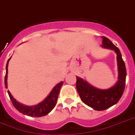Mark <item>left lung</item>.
Listing matches in <instances>:
<instances>
[{
    "label": "left lung",
    "instance_id": "left-lung-1",
    "mask_svg": "<svg viewBox=\"0 0 135 135\" xmlns=\"http://www.w3.org/2000/svg\"><path fill=\"white\" fill-rule=\"evenodd\" d=\"M103 48L115 51L118 66V81L115 86L106 90L97 89L83 79L76 76V88L81 101L96 110H104L118 102L124 91L126 69L120 51L108 38L102 36Z\"/></svg>",
    "mask_w": 135,
    "mask_h": 135
}]
</instances>
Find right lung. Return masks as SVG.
I'll use <instances>...</instances> for the list:
<instances>
[{"label": "right lung", "instance_id": "add662e5", "mask_svg": "<svg viewBox=\"0 0 135 135\" xmlns=\"http://www.w3.org/2000/svg\"><path fill=\"white\" fill-rule=\"evenodd\" d=\"M11 57L8 60L6 64V74H5V77H4V85H5L6 89H7V80L8 64H9V61L11 59ZM62 84H63V81H61L59 84H57L53 89L50 94L46 97V99L45 100L42 101V102L39 103L37 105L31 106H25V105H23V104L18 102L13 98V96L12 95V94L10 93L9 90H8L7 93L9 94V96L10 99L12 101L13 106L20 113H22L23 115H28V116L30 117H40L46 115L54 109V108L56 105V103H57L59 93H60V90L61 86H62Z\"/></svg>", "mask_w": 135, "mask_h": 135}]
</instances>
